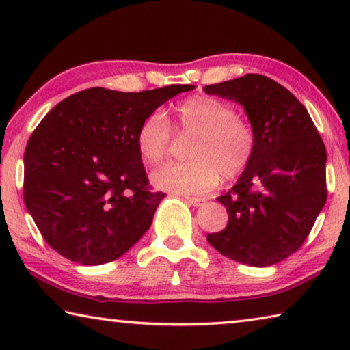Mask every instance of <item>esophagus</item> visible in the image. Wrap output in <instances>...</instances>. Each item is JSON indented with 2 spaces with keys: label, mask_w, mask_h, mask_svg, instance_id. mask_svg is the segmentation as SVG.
<instances>
[{
  "label": "esophagus",
  "mask_w": 350,
  "mask_h": 350,
  "mask_svg": "<svg viewBox=\"0 0 350 350\" xmlns=\"http://www.w3.org/2000/svg\"><path fill=\"white\" fill-rule=\"evenodd\" d=\"M185 200H187V204L193 205V206H202V205L205 204V199H202V198H191V196H187Z\"/></svg>",
  "instance_id": "esophagus-1"
}]
</instances>
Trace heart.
Listing matches in <instances>:
<instances>
[{"instance_id": "obj_1", "label": "heart", "mask_w": 350, "mask_h": 350, "mask_svg": "<svg viewBox=\"0 0 350 350\" xmlns=\"http://www.w3.org/2000/svg\"><path fill=\"white\" fill-rule=\"evenodd\" d=\"M176 129L193 135L185 163H170L152 173V183L171 193H204L219 182L239 177L252 163L256 135L250 123L236 116L221 98L199 96L174 108ZM137 150L148 163H159L171 148V126L162 112H151L137 129Z\"/></svg>"}]
</instances>
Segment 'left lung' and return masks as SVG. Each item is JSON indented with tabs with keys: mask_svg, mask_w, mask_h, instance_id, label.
I'll list each match as a JSON object with an SVG mask.
<instances>
[{
	"mask_svg": "<svg viewBox=\"0 0 350 350\" xmlns=\"http://www.w3.org/2000/svg\"><path fill=\"white\" fill-rule=\"evenodd\" d=\"M244 108L256 151L232 189L217 198L228 213L211 247L252 267H267L303 245L327 198V154L309 112L292 92L260 74L204 88Z\"/></svg>",
	"mask_w": 350,
	"mask_h": 350,
	"instance_id": "left-lung-1",
	"label": "left lung"
}]
</instances>
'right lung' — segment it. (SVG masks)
Here are the masks:
<instances>
[{
    "instance_id": "obj_1",
    "label": "right lung",
    "mask_w": 350,
    "mask_h": 350,
    "mask_svg": "<svg viewBox=\"0 0 350 350\" xmlns=\"http://www.w3.org/2000/svg\"><path fill=\"white\" fill-rule=\"evenodd\" d=\"M194 88H91L47 112L25 151V204L55 252L100 265L146 233L165 194L148 187L137 129L159 106Z\"/></svg>"
}]
</instances>
